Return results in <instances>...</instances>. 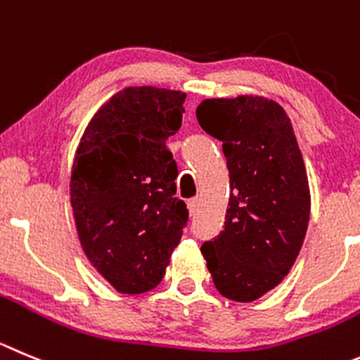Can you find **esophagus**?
<instances>
[{"mask_svg": "<svg viewBox=\"0 0 360 360\" xmlns=\"http://www.w3.org/2000/svg\"><path fill=\"white\" fill-rule=\"evenodd\" d=\"M188 211H190L191 217H195L197 211H199V199H190V200H188Z\"/></svg>", "mask_w": 360, "mask_h": 360, "instance_id": "obj_1", "label": "esophagus"}]
</instances>
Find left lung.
<instances>
[{
  "mask_svg": "<svg viewBox=\"0 0 360 360\" xmlns=\"http://www.w3.org/2000/svg\"><path fill=\"white\" fill-rule=\"evenodd\" d=\"M200 127L221 142L229 170L224 231L200 247L218 293L254 302L290 274L304 243L311 191L293 126L263 96L204 99Z\"/></svg>",
  "mask_w": 360,
  "mask_h": 360,
  "instance_id": "8db88e82",
  "label": "left lung"
}]
</instances>
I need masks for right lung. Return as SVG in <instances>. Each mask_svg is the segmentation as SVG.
I'll use <instances>...</instances> for the list:
<instances>
[{"label":"right lung","mask_w":360,"mask_h":360,"mask_svg":"<svg viewBox=\"0 0 360 360\" xmlns=\"http://www.w3.org/2000/svg\"><path fill=\"white\" fill-rule=\"evenodd\" d=\"M186 94L127 86L94 113L74 156L70 206L85 256L124 295L156 288L188 220L167 149Z\"/></svg>","instance_id":"1"}]
</instances>
